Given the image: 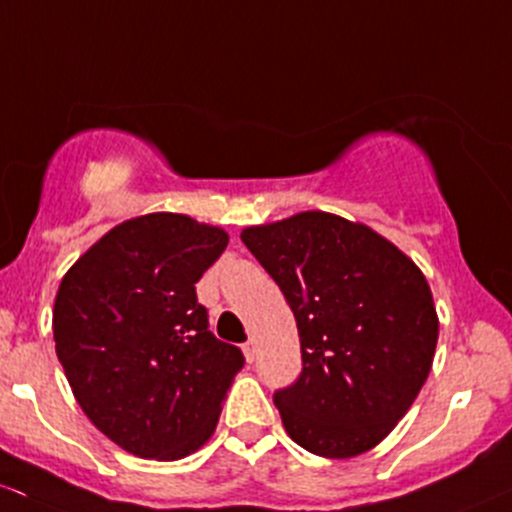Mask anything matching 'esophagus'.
<instances>
[{
	"label": "esophagus",
	"instance_id": "34e87169",
	"mask_svg": "<svg viewBox=\"0 0 512 512\" xmlns=\"http://www.w3.org/2000/svg\"><path fill=\"white\" fill-rule=\"evenodd\" d=\"M243 352H245L247 362H255V355H257V342H255V338H250V340L245 342Z\"/></svg>",
	"mask_w": 512,
	"mask_h": 512
}]
</instances>
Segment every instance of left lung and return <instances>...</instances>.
<instances>
[{"label": "left lung", "instance_id": "8db88e82", "mask_svg": "<svg viewBox=\"0 0 512 512\" xmlns=\"http://www.w3.org/2000/svg\"><path fill=\"white\" fill-rule=\"evenodd\" d=\"M279 284L301 340V376L274 393L291 440L325 459L379 445L432 369L440 320L428 279L364 223L303 211L240 233Z\"/></svg>", "mask_w": 512, "mask_h": 512}]
</instances>
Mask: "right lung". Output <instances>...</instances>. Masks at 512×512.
Wrapping results in <instances>:
<instances>
[{"mask_svg":"<svg viewBox=\"0 0 512 512\" xmlns=\"http://www.w3.org/2000/svg\"><path fill=\"white\" fill-rule=\"evenodd\" d=\"M228 233L184 213H145L89 247L60 282L53 340L77 403L126 452L157 462L209 442L243 369L216 340L196 282Z\"/></svg>","mask_w":512,"mask_h":512,"instance_id":"add662e5","label":"right lung"}]
</instances>
